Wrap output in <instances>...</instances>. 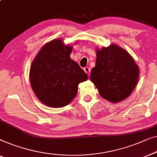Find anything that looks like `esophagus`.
I'll return each instance as SVG.
<instances>
[{"label": "esophagus", "mask_w": 157, "mask_h": 157, "mask_svg": "<svg viewBox=\"0 0 157 157\" xmlns=\"http://www.w3.org/2000/svg\"><path fill=\"white\" fill-rule=\"evenodd\" d=\"M84 71H85L87 75H90V69L88 67H86L84 68Z\"/></svg>", "instance_id": "esophagus-1"}]
</instances>
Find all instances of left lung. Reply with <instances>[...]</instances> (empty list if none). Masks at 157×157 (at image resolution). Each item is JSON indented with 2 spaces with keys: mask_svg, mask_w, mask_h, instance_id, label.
<instances>
[{
  "mask_svg": "<svg viewBox=\"0 0 157 157\" xmlns=\"http://www.w3.org/2000/svg\"><path fill=\"white\" fill-rule=\"evenodd\" d=\"M96 56L90 79L101 97L112 103L124 100L133 92L140 77L133 57L116 44L97 48Z\"/></svg>",
  "mask_w": 157,
  "mask_h": 157,
  "instance_id": "1",
  "label": "left lung"
}]
</instances>
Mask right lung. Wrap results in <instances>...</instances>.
<instances>
[{
	"mask_svg": "<svg viewBox=\"0 0 157 157\" xmlns=\"http://www.w3.org/2000/svg\"><path fill=\"white\" fill-rule=\"evenodd\" d=\"M72 46L60 38L45 44L33 61L29 78L37 98L48 107L67 105L75 98L78 85L87 75L70 58Z\"/></svg>",
	"mask_w": 157,
	"mask_h": 157,
	"instance_id": "obj_1",
	"label": "right lung"
}]
</instances>
